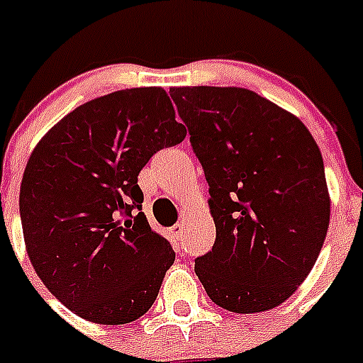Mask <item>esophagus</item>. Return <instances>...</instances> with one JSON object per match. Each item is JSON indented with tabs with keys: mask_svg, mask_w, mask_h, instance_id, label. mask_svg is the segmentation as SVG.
Segmentation results:
<instances>
[{
	"mask_svg": "<svg viewBox=\"0 0 363 363\" xmlns=\"http://www.w3.org/2000/svg\"><path fill=\"white\" fill-rule=\"evenodd\" d=\"M173 233H175V238L179 239V241H182V238H184V226H182L181 222L173 226Z\"/></svg>",
	"mask_w": 363,
	"mask_h": 363,
	"instance_id": "34e87169",
	"label": "esophagus"
}]
</instances>
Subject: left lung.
<instances>
[{
    "label": "left lung",
    "instance_id": "obj_1",
    "mask_svg": "<svg viewBox=\"0 0 363 363\" xmlns=\"http://www.w3.org/2000/svg\"><path fill=\"white\" fill-rule=\"evenodd\" d=\"M209 182L216 226L196 275L218 307L269 311L313 269L330 226L320 148L303 122L252 90L171 88Z\"/></svg>",
    "mask_w": 363,
    "mask_h": 363
}]
</instances>
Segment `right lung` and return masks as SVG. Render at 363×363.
<instances>
[{
    "instance_id": "1",
    "label": "right lung",
    "mask_w": 363,
    "mask_h": 363,
    "mask_svg": "<svg viewBox=\"0 0 363 363\" xmlns=\"http://www.w3.org/2000/svg\"><path fill=\"white\" fill-rule=\"evenodd\" d=\"M184 137L169 96L148 86L77 107L33 148L20 184L26 250L84 320L128 324L152 307L175 252L148 226L137 175Z\"/></svg>"
}]
</instances>
